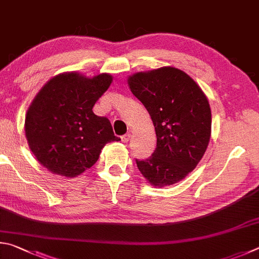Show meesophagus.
Here are the masks:
<instances>
[{"label": "esophagus", "mask_w": 259, "mask_h": 259, "mask_svg": "<svg viewBox=\"0 0 259 259\" xmlns=\"http://www.w3.org/2000/svg\"><path fill=\"white\" fill-rule=\"evenodd\" d=\"M130 139H131V134L127 133V134H125V135H122V137H121V141L124 142V143H127V142L130 141Z\"/></svg>", "instance_id": "1"}]
</instances>
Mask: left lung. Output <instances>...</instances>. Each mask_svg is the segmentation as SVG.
<instances>
[{"label":"left lung","instance_id":"8db88e82","mask_svg":"<svg viewBox=\"0 0 259 259\" xmlns=\"http://www.w3.org/2000/svg\"><path fill=\"white\" fill-rule=\"evenodd\" d=\"M127 84L147 108L157 135L152 156L137 160L139 170L155 188L180 182L196 168L210 141L206 94L187 72L170 66L135 72Z\"/></svg>","mask_w":259,"mask_h":259}]
</instances>
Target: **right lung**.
Wrapping results in <instances>:
<instances>
[{
	"mask_svg": "<svg viewBox=\"0 0 259 259\" xmlns=\"http://www.w3.org/2000/svg\"><path fill=\"white\" fill-rule=\"evenodd\" d=\"M111 83L107 72L88 77L67 71L36 94L26 112L25 134L36 159L51 173L76 178L98 161L107 143L119 141L108 118L92 110Z\"/></svg>",
	"mask_w": 259,
	"mask_h": 259,
	"instance_id": "right-lung-1",
	"label": "right lung"
}]
</instances>
